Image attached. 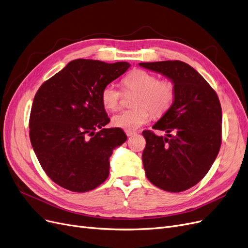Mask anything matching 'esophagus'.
<instances>
[{
  "mask_svg": "<svg viewBox=\"0 0 248 248\" xmlns=\"http://www.w3.org/2000/svg\"><path fill=\"white\" fill-rule=\"evenodd\" d=\"M125 134H126L127 137H130V136L135 135V134H136V132H134V131H125Z\"/></svg>",
  "mask_w": 248,
  "mask_h": 248,
  "instance_id": "obj_1",
  "label": "esophagus"
}]
</instances>
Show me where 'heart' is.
<instances>
[{
	"label": "heart",
	"instance_id": "b5f03b06",
	"mask_svg": "<svg viewBox=\"0 0 248 248\" xmlns=\"http://www.w3.org/2000/svg\"><path fill=\"white\" fill-rule=\"evenodd\" d=\"M126 92L136 93L130 110H123L111 118L112 124L125 131H135L150 119V111L155 116H162L172 106L175 99V86L170 81H159L156 75L144 70H134L123 80ZM101 100L108 110H116L122 100V93L113 84L103 87Z\"/></svg>",
	"mask_w": 248,
	"mask_h": 248
}]
</instances>
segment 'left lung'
Segmentation results:
<instances>
[{"label":"left lung","mask_w":248,"mask_h":248,"mask_svg":"<svg viewBox=\"0 0 248 248\" xmlns=\"http://www.w3.org/2000/svg\"><path fill=\"white\" fill-rule=\"evenodd\" d=\"M175 86L171 108L153 126L166 137L143 131L142 161L146 177L158 188L179 193L209 171L221 144V107L217 93L198 72L180 61L140 62Z\"/></svg>","instance_id":"obj_1"}]
</instances>
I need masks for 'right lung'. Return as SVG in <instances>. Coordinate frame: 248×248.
I'll return each mask as SVG.
<instances>
[{
	"mask_svg": "<svg viewBox=\"0 0 248 248\" xmlns=\"http://www.w3.org/2000/svg\"><path fill=\"white\" fill-rule=\"evenodd\" d=\"M130 66L126 62L74 60L35 94L31 143L47 176L60 186L85 193L107 179L109 157L126 136L119 127L103 129L110 119L101 93Z\"/></svg>",
	"mask_w": 248,
	"mask_h": 248,
	"instance_id": "1",
	"label": "right lung"
}]
</instances>
